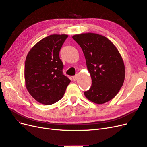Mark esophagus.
<instances>
[{"label": "esophagus", "instance_id": "1", "mask_svg": "<svg viewBox=\"0 0 147 147\" xmlns=\"http://www.w3.org/2000/svg\"><path fill=\"white\" fill-rule=\"evenodd\" d=\"M78 77H79L78 74H76V75L74 76H73V80H74V81H76V80H77L78 79Z\"/></svg>", "mask_w": 147, "mask_h": 147}]
</instances>
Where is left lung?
<instances>
[{"mask_svg":"<svg viewBox=\"0 0 147 147\" xmlns=\"http://www.w3.org/2000/svg\"><path fill=\"white\" fill-rule=\"evenodd\" d=\"M82 48L92 86L84 95L90 101L101 105L114 98L123 84L125 68L115 46L107 38L94 33L73 36Z\"/></svg>","mask_w":147,"mask_h":147,"instance_id":"left-lung-1","label":"left lung"}]
</instances>
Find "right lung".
<instances>
[{
    "instance_id": "1",
    "label": "right lung",
    "mask_w": 147,
    "mask_h": 147,
    "mask_svg": "<svg viewBox=\"0 0 147 147\" xmlns=\"http://www.w3.org/2000/svg\"><path fill=\"white\" fill-rule=\"evenodd\" d=\"M68 35L44 38L28 53L24 68L27 90L36 101L50 105L62 98L71 80L63 74L59 52Z\"/></svg>"
}]
</instances>
